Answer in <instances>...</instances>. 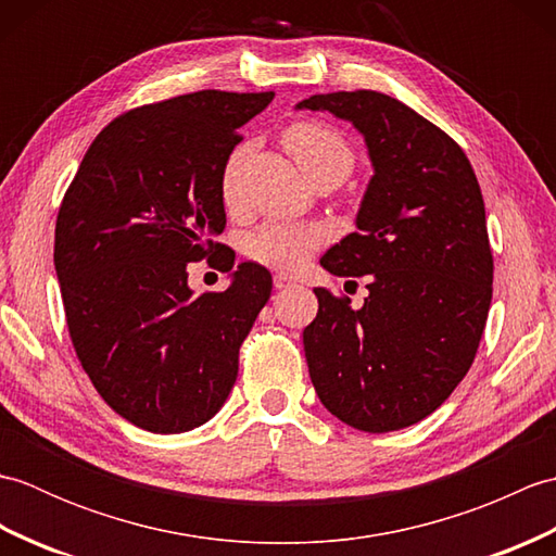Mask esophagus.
I'll return each mask as SVG.
<instances>
[{
	"mask_svg": "<svg viewBox=\"0 0 556 556\" xmlns=\"http://www.w3.org/2000/svg\"><path fill=\"white\" fill-rule=\"evenodd\" d=\"M289 287H293V279L289 277V275H275V289H289Z\"/></svg>",
	"mask_w": 556,
	"mask_h": 556,
	"instance_id": "34e87169",
	"label": "esophagus"
}]
</instances>
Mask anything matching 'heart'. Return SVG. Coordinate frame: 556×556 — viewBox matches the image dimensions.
I'll list each match as a JSON object with an SVG mask.
<instances>
[{"mask_svg":"<svg viewBox=\"0 0 556 556\" xmlns=\"http://www.w3.org/2000/svg\"><path fill=\"white\" fill-rule=\"evenodd\" d=\"M287 150L301 164V169L315 179L320 174H344L353 169V150L349 140L334 131L332 126L320 122H296L285 134ZM248 155V146L233 148L222 169V200L227 207L241 203V167ZM325 229L313 224L269 219L245 236L243 251L255 263L271 269H299L320 243L325 241Z\"/></svg>","mask_w":556,"mask_h":556,"instance_id":"heart-1","label":"heart"}]
</instances>
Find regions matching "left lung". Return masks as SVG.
I'll return each mask as SVG.
<instances>
[{"instance_id": "8db88e82", "label": "left lung", "mask_w": 556, "mask_h": 556, "mask_svg": "<svg viewBox=\"0 0 556 556\" xmlns=\"http://www.w3.org/2000/svg\"><path fill=\"white\" fill-rule=\"evenodd\" d=\"M299 110L358 128L375 174L349 233L323 255L337 277H368V299L315 289L303 329L325 408L363 432L428 418L464 380L492 301L485 203L466 152L442 128L382 92H327Z\"/></svg>"}]
</instances>
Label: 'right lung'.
Segmentation results:
<instances>
[{
	"mask_svg": "<svg viewBox=\"0 0 556 556\" xmlns=\"http://www.w3.org/2000/svg\"><path fill=\"white\" fill-rule=\"evenodd\" d=\"M275 92L198 90L102 128L62 200L54 269L76 356L112 410L148 432L207 422L239 375V349L271 293L241 263L227 291L193 296L188 263L233 269L222 169L239 128Z\"/></svg>",
	"mask_w": 556,
	"mask_h": 556,
	"instance_id": "add662e5",
	"label": "right lung"
}]
</instances>
